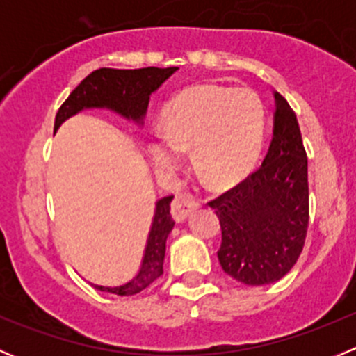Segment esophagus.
I'll return each instance as SVG.
<instances>
[{"instance_id": "1", "label": "esophagus", "mask_w": 356, "mask_h": 356, "mask_svg": "<svg viewBox=\"0 0 356 356\" xmlns=\"http://www.w3.org/2000/svg\"><path fill=\"white\" fill-rule=\"evenodd\" d=\"M200 207L198 200L193 198L191 195H179L172 201V217L177 222L186 220L191 215L193 210Z\"/></svg>"}]
</instances>
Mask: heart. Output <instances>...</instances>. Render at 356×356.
<instances>
[{
    "label": "heart",
    "instance_id": "1",
    "mask_svg": "<svg viewBox=\"0 0 356 356\" xmlns=\"http://www.w3.org/2000/svg\"><path fill=\"white\" fill-rule=\"evenodd\" d=\"M265 108L260 96L246 88L198 86L172 99L163 111V127L149 143L161 172L177 170L184 149L193 148L198 174L213 186H227L250 172L261 149Z\"/></svg>",
    "mask_w": 356,
    "mask_h": 356
}]
</instances>
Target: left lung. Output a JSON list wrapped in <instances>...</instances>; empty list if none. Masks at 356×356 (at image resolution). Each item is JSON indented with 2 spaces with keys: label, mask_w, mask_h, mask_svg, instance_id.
Returning a JSON list of instances; mask_svg holds the SVG:
<instances>
[{
  "label": "left lung",
  "mask_w": 356,
  "mask_h": 356,
  "mask_svg": "<svg viewBox=\"0 0 356 356\" xmlns=\"http://www.w3.org/2000/svg\"><path fill=\"white\" fill-rule=\"evenodd\" d=\"M220 220L222 270L248 286L284 277L303 251L310 218L308 158L296 113L275 92L274 138L260 167L208 201Z\"/></svg>",
  "instance_id": "obj_1"
}]
</instances>
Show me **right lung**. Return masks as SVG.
<instances>
[{
	"instance_id": "1",
	"label": "right lung",
	"mask_w": 356,
	"mask_h": 356,
	"mask_svg": "<svg viewBox=\"0 0 356 356\" xmlns=\"http://www.w3.org/2000/svg\"><path fill=\"white\" fill-rule=\"evenodd\" d=\"M175 70L177 67H146L134 68V70L98 68L91 72L60 106L55 118V131L62 125L63 120L84 108H111L127 118L141 120L148 108L149 95L160 88L161 82L167 81ZM172 198L174 196H165L156 203L155 218H153L139 274L124 286H117V288L95 286L96 289L118 294V296H132L148 288L163 274L165 243L175 224L170 215Z\"/></svg>"
}]
</instances>
